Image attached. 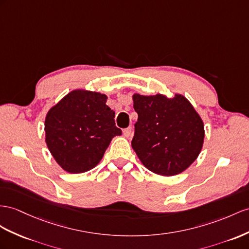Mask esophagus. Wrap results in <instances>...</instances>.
Wrapping results in <instances>:
<instances>
[{
  "instance_id": "34e87169",
  "label": "esophagus",
  "mask_w": 249,
  "mask_h": 249,
  "mask_svg": "<svg viewBox=\"0 0 249 249\" xmlns=\"http://www.w3.org/2000/svg\"><path fill=\"white\" fill-rule=\"evenodd\" d=\"M123 133H124V137L129 138L131 136V133H132V128H131V127H127V128H125L123 130Z\"/></svg>"
}]
</instances>
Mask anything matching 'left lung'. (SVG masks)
<instances>
[{"label": "left lung", "instance_id": "left-lung-1", "mask_svg": "<svg viewBox=\"0 0 249 249\" xmlns=\"http://www.w3.org/2000/svg\"><path fill=\"white\" fill-rule=\"evenodd\" d=\"M138 113L131 146L144 166L161 176H175L199 156L204 124L189 101L181 94H133Z\"/></svg>", "mask_w": 249, "mask_h": 249}]
</instances>
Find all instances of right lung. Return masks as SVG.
Here are the masks:
<instances>
[{
	"label": "right lung",
	"instance_id": "1",
	"mask_svg": "<svg viewBox=\"0 0 249 249\" xmlns=\"http://www.w3.org/2000/svg\"><path fill=\"white\" fill-rule=\"evenodd\" d=\"M105 94L73 90L50 108L45 119L46 144L60 166L70 174L92 169L109 145L122 135Z\"/></svg>",
	"mask_w": 249,
	"mask_h": 249
}]
</instances>
